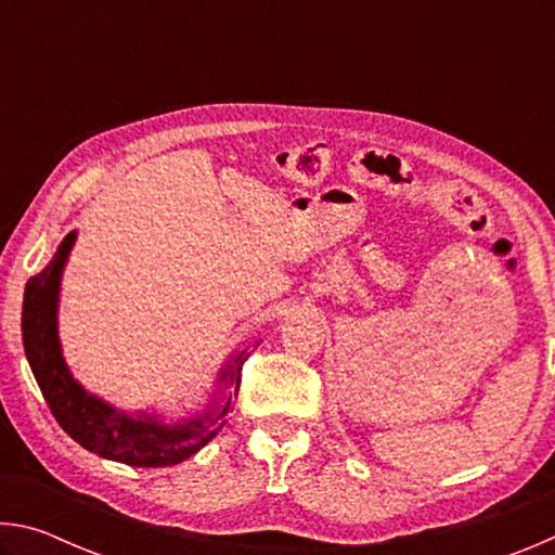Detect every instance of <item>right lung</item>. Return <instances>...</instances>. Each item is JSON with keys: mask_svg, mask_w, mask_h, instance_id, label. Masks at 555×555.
I'll list each match as a JSON object with an SVG mask.
<instances>
[{"mask_svg": "<svg viewBox=\"0 0 555 555\" xmlns=\"http://www.w3.org/2000/svg\"><path fill=\"white\" fill-rule=\"evenodd\" d=\"M75 240H78L75 230L65 234L46 269L26 281L22 337L36 384L61 428L90 453L131 467L183 463L208 446L224 426L222 416L232 401V393H224V389H240L247 350L232 354L220 372V387L215 397L203 413H195L191 418L168 421L158 413H127L88 391L65 364L59 337L61 279Z\"/></svg>", "mask_w": 555, "mask_h": 555, "instance_id": "obj_1", "label": "right lung"}]
</instances>
